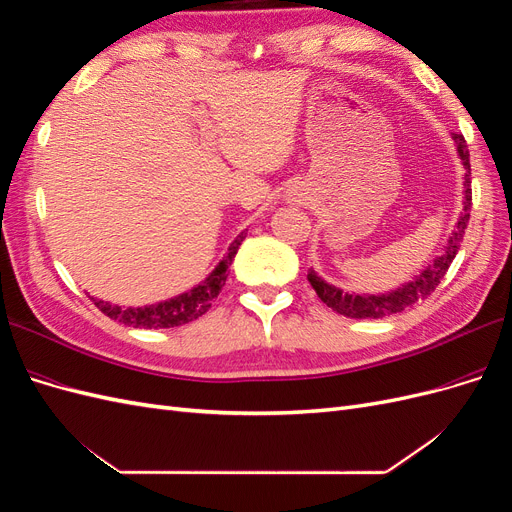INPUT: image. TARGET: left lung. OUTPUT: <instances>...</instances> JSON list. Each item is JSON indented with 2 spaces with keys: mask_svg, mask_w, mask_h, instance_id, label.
I'll use <instances>...</instances> for the list:
<instances>
[{
  "mask_svg": "<svg viewBox=\"0 0 512 512\" xmlns=\"http://www.w3.org/2000/svg\"><path fill=\"white\" fill-rule=\"evenodd\" d=\"M453 141L457 147V153L461 158L466 175H463V209L459 213V220L455 224L453 235L448 237V243L444 245V252L433 258L431 265H427L421 273L414 275V280L401 284L399 288L391 292H378V294H354L344 292L329 282H324L322 277L312 269L307 273V280L316 290L322 303H327L333 312L348 316V318H386L404 312V309L416 305L418 301H425L429 294L438 288L440 280L446 275L451 262L455 260L463 235L470 222V207H472V188H470V151L461 134H453Z\"/></svg>",
  "mask_w": 512,
  "mask_h": 512,
  "instance_id": "left-lung-1",
  "label": "left lung"
}]
</instances>
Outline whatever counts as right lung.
Wrapping results in <instances>:
<instances>
[{"mask_svg": "<svg viewBox=\"0 0 512 512\" xmlns=\"http://www.w3.org/2000/svg\"><path fill=\"white\" fill-rule=\"evenodd\" d=\"M245 235L247 232L243 230L241 235H237V239L230 243L224 260L218 262V267H215L207 275L205 282H200L198 286H194L188 292L177 294V297H170L166 301L145 305V307H121V305H113V303L96 299V297H91V301H94V305L108 318L128 324V327H134V329H138V327H143V329L181 327V324H188L203 314H207V309L211 307V301L218 297V294L222 292V286L226 284L228 267L232 265V260H235L237 250H239L241 241L245 239Z\"/></svg>", "mask_w": 512, "mask_h": 512, "instance_id": "obj_1", "label": "right lung"}]
</instances>
